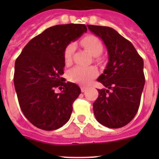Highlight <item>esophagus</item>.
Returning <instances> with one entry per match:
<instances>
[{
	"label": "esophagus",
	"mask_w": 159,
	"mask_h": 159,
	"mask_svg": "<svg viewBox=\"0 0 159 159\" xmlns=\"http://www.w3.org/2000/svg\"><path fill=\"white\" fill-rule=\"evenodd\" d=\"M87 88H86V87H84V86L81 87V92H84L87 90Z\"/></svg>",
	"instance_id": "esophagus-1"
}]
</instances>
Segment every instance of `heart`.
I'll return each instance as SVG.
<instances>
[{
    "label": "heart",
    "mask_w": 159,
    "mask_h": 159,
    "mask_svg": "<svg viewBox=\"0 0 159 159\" xmlns=\"http://www.w3.org/2000/svg\"><path fill=\"white\" fill-rule=\"evenodd\" d=\"M80 43L84 48H86L90 54L95 57V60L96 62H100L101 59L99 55L102 53V43L99 38L92 35L84 36ZM75 43L71 42L67 44L64 51V60L66 64H70L72 61L73 53L75 52ZM98 75V70L96 67H83V66H75L71 69L68 72V79L71 82L77 84L87 85L89 84L94 78Z\"/></svg>",
    "instance_id": "heart-1"
}]
</instances>
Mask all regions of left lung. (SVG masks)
<instances>
[{"mask_svg": "<svg viewBox=\"0 0 159 159\" xmlns=\"http://www.w3.org/2000/svg\"><path fill=\"white\" fill-rule=\"evenodd\" d=\"M100 37L108 52L109 62L97 80L107 88L98 90L93 103L97 121L109 128H120L134 119L140 105L145 76L143 60L131 43L115 29L88 25Z\"/></svg>", "mask_w": 159, "mask_h": 159, "instance_id": "obj_1", "label": "left lung"}]
</instances>
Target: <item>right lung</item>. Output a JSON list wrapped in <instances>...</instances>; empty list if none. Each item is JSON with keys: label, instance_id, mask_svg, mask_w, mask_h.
Returning a JSON list of instances; mask_svg holds the SVG:
<instances>
[{"label": "right lung", "instance_id": "obj_1", "mask_svg": "<svg viewBox=\"0 0 159 159\" xmlns=\"http://www.w3.org/2000/svg\"><path fill=\"white\" fill-rule=\"evenodd\" d=\"M86 32L85 25H55L32 38L16 58L13 82L18 102L35 127L57 130L69 120L81 91L76 84L62 81L64 51ZM56 88L61 93H56Z\"/></svg>", "mask_w": 159, "mask_h": 159}]
</instances>
